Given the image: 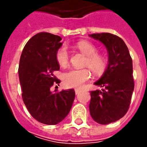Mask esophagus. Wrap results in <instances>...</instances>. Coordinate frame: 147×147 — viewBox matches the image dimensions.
I'll list each match as a JSON object with an SVG mask.
<instances>
[{
  "instance_id": "1",
  "label": "esophagus",
  "mask_w": 147,
  "mask_h": 147,
  "mask_svg": "<svg viewBox=\"0 0 147 147\" xmlns=\"http://www.w3.org/2000/svg\"><path fill=\"white\" fill-rule=\"evenodd\" d=\"M74 91H75V93L78 94L80 92H81V89H79V88H75V89H74Z\"/></svg>"
}]
</instances>
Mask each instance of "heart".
<instances>
[{"mask_svg":"<svg viewBox=\"0 0 147 147\" xmlns=\"http://www.w3.org/2000/svg\"><path fill=\"white\" fill-rule=\"evenodd\" d=\"M76 47L82 54L87 55L84 65L88 66L96 74H102L106 68L107 59L104 55L96 53V46L88 41H79ZM55 59L60 66L65 67L69 63V54L65 47H61L55 54ZM90 78L88 69H74L65 72L63 74V81L65 86L69 88H79Z\"/></svg>","mask_w":147,"mask_h":147,"instance_id":"obj_1","label":"heart"}]
</instances>
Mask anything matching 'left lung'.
<instances>
[{
    "label": "left lung",
    "mask_w": 147,
    "mask_h": 147,
    "mask_svg": "<svg viewBox=\"0 0 147 147\" xmlns=\"http://www.w3.org/2000/svg\"><path fill=\"white\" fill-rule=\"evenodd\" d=\"M89 36L103 43L108 52L107 68L94 82L102 89L90 92L89 110L94 121L108 124L120 119L128 110L134 89L133 60L120 37L109 32Z\"/></svg>",
    "instance_id": "obj_1"
}]
</instances>
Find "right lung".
Returning <instances> with one entry per match:
<instances>
[{
  "label": "right lung",
  "instance_id": "right-lung-1",
  "mask_svg": "<svg viewBox=\"0 0 147 147\" xmlns=\"http://www.w3.org/2000/svg\"><path fill=\"white\" fill-rule=\"evenodd\" d=\"M61 46L59 36L39 32L26 43L20 56L19 78L24 103L36 120L48 125L57 124L68 115L75 97L74 89L51 91L55 83L60 82L53 73L59 69L55 54Z\"/></svg>",
  "mask_w": 147,
  "mask_h": 147
}]
</instances>
